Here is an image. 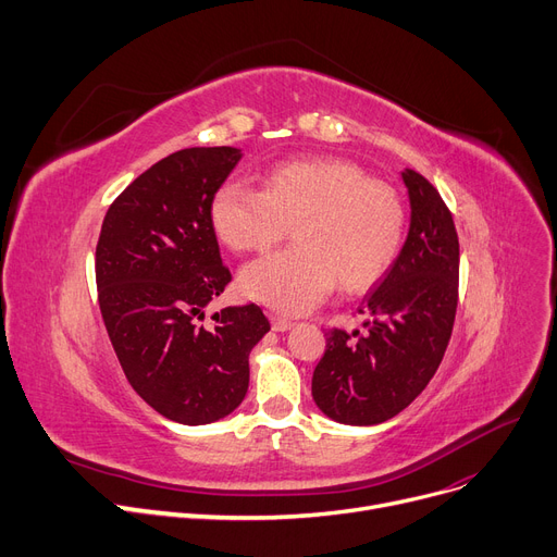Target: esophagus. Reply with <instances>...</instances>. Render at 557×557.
Instances as JSON below:
<instances>
[{
	"instance_id": "1",
	"label": "esophagus",
	"mask_w": 557,
	"mask_h": 557,
	"mask_svg": "<svg viewBox=\"0 0 557 557\" xmlns=\"http://www.w3.org/2000/svg\"><path fill=\"white\" fill-rule=\"evenodd\" d=\"M271 324H273V329H275V331H288L295 322H293V320H288V318H284V315L273 313V315H271Z\"/></svg>"
}]
</instances>
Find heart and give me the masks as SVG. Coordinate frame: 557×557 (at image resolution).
Masks as SVG:
<instances>
[{
    "instance_id": "obj_1",
    "label": "heart",
    "mask_w": 557,
    "mask_h": 557,
    "mask_svg": "<svg viewBox=\"0 0 557 557\" xmlns=\"http://www.w3.org/2000/svg\"><path fill=\"white\" fill-rule=\"evenodd\" d=\"M216 237L235 252H264L293 228L288 250L242 271L248 298L282 313H305L338 284L360 293L379 284L403 248L405 206L396 188L345 159L284 161L264 190L221 185L210 208Z\"/></svg>"
}]
</instances>
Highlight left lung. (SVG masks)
I'll return each instance as SVG.
<instances>
[{
    "mask_svg": "<svg viewBox=\"0 0 557 557\" xmlns=\"http://www.w3.org/2000/svg\"><path fill=\"white\" fill-rule=\"evenodd\" d=\"M410 235L381 284L369 290L364 329H326L311 394L333 421L376 425L405 410L430 383L453 336L459 302V237L434 185L405 170Z\"/></svg>",
    "mask_w": 557,
    "mask_h": 557,
    "instance_id": "obj_1",
    "label": "left lung"
}]
</instances>
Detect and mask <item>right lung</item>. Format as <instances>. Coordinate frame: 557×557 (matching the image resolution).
<instances>
[{
    "mask_svg": "<svg viewBox=\"0 0 557 557\" xmlns=\"http://www.w3.org/2000/svg\"><path fill=\"white\" fill-rule=\"evenodd\" d=\"M242 152L188 147L136 176L109 206L96 246L104 329L134 392L183 425L224 419L248 389V354L271 329L257 305H206L233 280L210 208Z\"/></svg>",
    "mask_w": 557,
    "mask_h": 557,
    "instance_id": "right-lung-1",
    "label": "right lung"
}]
</instances>
